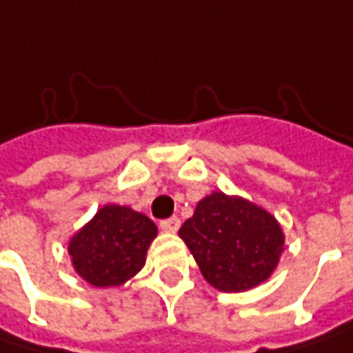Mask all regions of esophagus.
<instances>
[{
  "mask_svg": "<svg viewBox=\"0 0 353 353\" xmlns=\"http://www.w3.org/2000/svg\"><path fill=\"white\" fill-rule=\"evenodd\" d=\"M179 227H181V219H179V216H170V219L161 221V229L166 231V233H176Z\"/></svg>",
  "mask_w": 353,
  "mask_h": 353,
  "instance_id": "esophagus-1",
  "label": "esophagus"
}]
</instances>
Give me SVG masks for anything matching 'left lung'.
I'll list each match as a JSON object with an SVG mask.
<instances>
[{"label": "left lung", "mask_w": 353, "mask_h": 353, "mask_svg": "<svg viewBox=\"0 0 353 353\" xmlns=\"http://www.w3.org/2000/svg\"><path fill=\"white\" fill-rule=\"evenodd\" d=\"M179 235L203 277L227 293L247 291L269 279L285 243L273 214L221 190L199 201Z\"/></svg>", "instance_id": "obj_1"}]
</instances>
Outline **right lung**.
Returning <instances> with one entry per match:
<instances>
[{"label":"right lung","mask_w":353,"mask_h":353,"mask_svg":"<svg viewBox=\"0 0 353 353\" xmlns=\"http://www.w3.org/2000/svg\"><path fill=\"white\" fill-rule=\"evenodd\" d=\"M157 225L130 207L106 205L68 245L76 273L94 288H116L134 277L157 237Z\"/></svg>","instance_id":"1"}]
</instances>
